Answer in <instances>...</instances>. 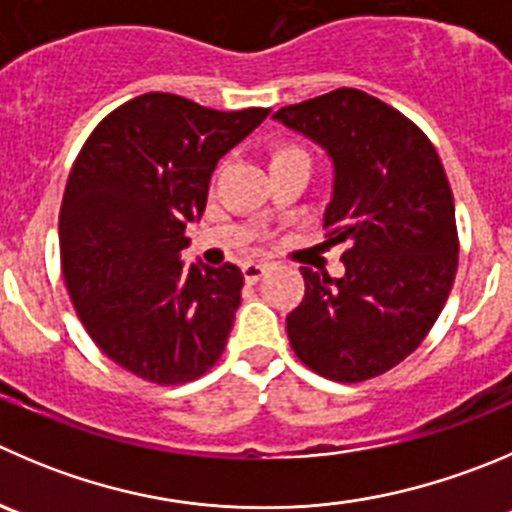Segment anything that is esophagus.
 Wrapping results in <instances>:
<instances>
[{
  "label": "esophagus",
  "instance_id": "esophagus-1",
  "mask_svg": "<svg viewBox=\"0 0 512 512\" xmlns=\"http://www.w3.org/2000/svg\"><path fill=\"white\" fill-rule=\"evenodd\" d=\"M267 270H270L267 262H247V265H242V275H245L247 282H257Z\"/></svg>",
  "mask_w": 512,
  "mask_h": 512
}]
</instances>
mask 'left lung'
Segmentation results:
<instances>
[{
	"label": "left lung",
	"instance_id": "left-lung-1",
	"mask_svg": "<svg viewBox=\"0 0 512 512\" xmlns=\"http://www.w3.org/2000/svg\"><path fill=\"white\" fill-rule=\"evenodd\" d=\"M275 119L330 155L325 245L347 247L337 280L300 267L305 297L287 337L317 375L370 380L418 350L453 290L460 245L443 162L418 124L360 89H332Z\"/></svg>",
	"mask_w": 512,
	"mask_h": 512
}]
</instances>
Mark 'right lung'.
Returning a JSON list of instances; mask_svg holds the SVG:
<instances>
[{
	"label": "right lung",
	"mask_w": 512,
	"mask_h": 512,
	"mask_svg": "<svg viewBox=\"0 0 512 512\" xmlns=\"http://www.w3.org/2000/svg\"><path fill=\"white\" fill-rule=\"evenodd\" d=\"M267 114L147 92L109 112L74 160L59 210L64 282L94 345L142 380L190 382L225 350L245 277L232 262L187 267L185 230L220 157Z\"/></svg>",
	"instance_id": "1"
}]
</instances>
